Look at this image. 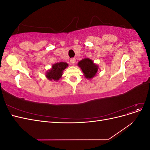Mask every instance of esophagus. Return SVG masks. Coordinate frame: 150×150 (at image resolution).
<instances>
[{
	"mask_svg": "<svg viewBox=\"0 0 150 150\" xmlns=\"http://www.w3.org/2000/svg\"><path fill=\"white\" fill-rule=\"evenodd\" d=\"M70 62L72 64H75V62H76V59L75 58H72L71 59Z\"/></svg>",
	"mask_w": 150,
	"mask_h": 150,
	"instance_id": "esophagus-1",
	"label": "esophagus"
}]
</instances>
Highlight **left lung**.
Segmentation results:
<instances>
[{
	"label": "left lung",
	"mask_w": 150,
	"mask_h": 150,
	"mask_svg": "<svg viewBox=\"0 0 150 150\" xmlns=\"http://www.w3.org/2000/svg\"><path fill=\"white\" fill-rule=\"evenodd\" d=\"M78 65L83 72L85 78L89 79L94 78L98 70V65L94 64L93 61L89 58H86L80 61Z\"/></svg>",
	"instance_id": "1"
}]
</instances>
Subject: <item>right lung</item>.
<instances>
[{
    "mask_svg": "<svg viewBox=\"0 0 150 150\" xmlns=\"http://www.w3.org/2000/svg\"><path fill=\"white\" fill-rule=\"evenodd\" d=\"M68 66L66 62H57L56 64L52 65V68L48 71H47L46 76L49 80H54L57 81L60 78H61L63 71Z\"/></svg>",
    "mask_w": 150,
    "mask_h": 150,
    "instance_id": "1",
    "label": "right lung"
}]
</instances>
